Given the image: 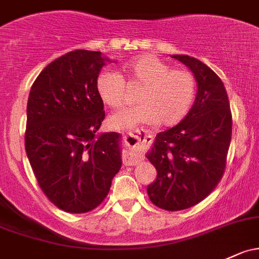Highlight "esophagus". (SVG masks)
<instances>
[{
  "instance_id": "1",
  "label": "esophagus",
  "mask_w": 259,
  "mask_h": 259,
  "mask_svg": "<svg viewBox=\"0 0 259 259\" xmlns=\"http://www.w3.org/2000/svg\"><path fill=\"white\" fill-rule=\"evenodd\" d=\"M123 142L128 147H136L141 143V140L138 137H135V135L128 133V135H123Z\"/></svg>"
}]
</instances>
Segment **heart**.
I'll list each match as a JSON object with an SVG mask.
<instances>
[{
  "mask_svg": "<svg viewBox=\"0 0 259 259\" xmlns=\"http://www.w3.org/2000/svg\"><path fill=\"white\" fill-rule=\"evenodd\" d=\"M121 71L127 81L142 86L136 97L138 105L122 108L108 119L112 128L130 130L154 122L159 126H173L190 110L196 80L189 70L171 69L154 55H142L124 64ZM123 77L108 69L97 76V94L108 107L116 108L124 102Z\"/></svg>",
  "mask_w": 259,
  "mask_h": 259,
  "instance_id": "obj_1",
  "label": "heart"
}]
</instances>
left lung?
<instances>
[{"label": "left lung", "mask_w": 259, "mask_h": 259, "mask_svg": "<svg viewBox=\"0 0 259 259\" xmlns=\"http://www.w3.org/2000/svg\"><path fill=\"white\" fill-rule=\"evenodd\" d=\"M195 76L193 107L173 128L158 133L146 157L157 169L147 188L155 206L168 211L189 208L206 197L224 175L232 135V115L221 79L200 60L171 55Z\"/></svg>", "instance_id": "left-lung-1"}]
</instances>
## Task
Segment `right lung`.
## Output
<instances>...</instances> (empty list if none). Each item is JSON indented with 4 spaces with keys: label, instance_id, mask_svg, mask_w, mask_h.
I'll use <instances>...</instances> for the list:
<instances>
[{
    "label": "right lung",
    "instance_id": "right-lung-1",
    "mask_svg": "<svg viewBox=\"0 0 259 259\" xmlns=\"http://www.w3.org/2000/svg\"><path fill=\"white\" fill-rule=\"evenodd\" d=\"M106 62L100 52H69L48 64L30 88L27 157L44 195L66 212L99 206L122 165L121 136L96 133L105 118L96 80Z\"/></svg>",
    "mask_w": 259,
    "mask_h": 259
}]
</instances>
